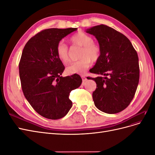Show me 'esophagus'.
Returning a JSON list of instances; mask_svg holds the SVG:
<instances>
[{
    "label": "esophagus",
    "instance_id": "obj_1",
    "mask_svg": "<svg viewBox=\"0 0 155 155\" xmlns=\"http://www.w3.org/2000/svg\"><path fill=\"white\" fill-rule=\"evenodd\" d=\"M81 78H82V81H83V83H85L87 80V78L85 76H81Z\"/></svg>",
    "mask_w": 155,
    "mask_h": 155
}]
</instances>
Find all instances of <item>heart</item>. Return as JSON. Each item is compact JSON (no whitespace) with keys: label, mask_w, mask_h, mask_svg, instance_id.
<instances>
[{"label":"heart","mask_w":155,"mask_h":155,"mask_svg":"<svg viewBox=\"0 0 155 155\" xmlns=\"http://www.w3.org/2000/svg\"><path fill=\"white\" fill-rule=\"evenodd\" d=\"M70 41L74 46L82 47V50L79 54V58L81 59L70 63L67 68V71L70 74H83L91 66L92 61L96 62L100 58L101 54L100 46L93 42L92 36L83 31L76 33L70 37ZM56 53L63 63H66L69 61V48L63 41L58 43Z\"/></svg>","instance_id":"1"}]
</instances>
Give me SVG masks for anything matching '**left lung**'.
Wrapping results in <instances>:
<instances>
[{
  "mask_svg": "<svg viewBox=\"0 0 155 155\" xmlns=\"http://www.w3.org/2000/svg\"><path fill=\"white\" fill-rule=\"evenodd\" d=\"M95 36L101 49V57L90 78L96 83L92 93L95 106L107 114H116L129 106L137 91L140 78L138 57L129 39L108 26L100 25L87 30Z\"/></svg>",
  "mask_w": 155,
  "mask_h": 155,
  "instance_id": "1",
  "label": "left lung"
}]
</instances>
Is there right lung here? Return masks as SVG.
I'll return each instance as SVG.
<instances>
[{
    "label": "right lung",
    "instance_id": "right-lung-1",
    "mask_svg": "<svg viewBox=\"0 0 155 155\" xmlns=\"http://www.w3.org/2000/svg\"><path fill=\"white\" fill-rule=\"evenodd\" d=\"M77 30L50 28L39 32L27 42L18 64L21 87L26 99L37 113L58 120L71 109L70 93L81 85L78 74L63 77L64 67L56 47L64 37Z\"/></svg>",
    "mask_w": 155,
    "mask_h": 155
}]
</instances>
